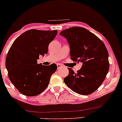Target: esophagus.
Wrapping results in <instances>:
<instances>
[{"label":"esophagus","mask_w":122,"mask_h":122,"mask_svg":"<svg viewBox=\"0 0 122 122\" xmlns=\"http://www.w3.org/2000/svg\"><path fill=\"white\" fill-rule=\"evenodd\" d=\"M57 68H58V69H60V68H61L62 67V65H61V64H57Z\"/></svg>","instance_id":"obj_1"}]
</instances>
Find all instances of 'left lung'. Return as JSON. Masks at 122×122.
Returning a JSON list of instances; mask_svg holds the SVG:
<instances>
[{"mask_svg":"<svg viewBox=\"0 0 122 122\" xmlns=\"http://www.w3.org/2000/svg\"><path fill=\"white\" fill-rule=\"evenodd\" d=\"M68 41L73 61L82 62L77 73L69 68L64 79L66 85L80 95H87L97 90L106 79L110 64L107 48L97 36L86 29L72 27L60 32Z\"/></svg>","mask_w":122,"mask_h":122,"instance_id":"obj_1","label":"left lung"}]
</instances>
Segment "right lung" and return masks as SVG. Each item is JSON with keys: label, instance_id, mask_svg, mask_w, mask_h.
<instances>
[{"label": "right lung", "instance_id": "right-lung-1", "mask_svg": "<svg viewBox=\"0 0 122 122\" xmlns=\"http://www.w3.org/2000/svg\"><path fill=\"white\" fill-rule=\"evenodd\" d=\"M57 30H27L14 41L7 55L5 67L15 87L22 94L34 96L43 92L56 71L54 64L46 66L37 64L40 55L48 51V46L56 37Z\"/></svg>", "mask_w": 122, "mask_h": 122}]
</instances>
